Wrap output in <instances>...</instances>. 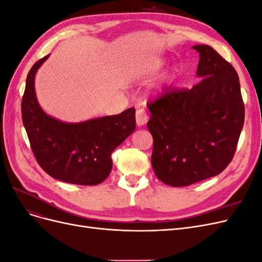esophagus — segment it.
I'll use <instances>...</instances> for the list:
<instances>
[{
	"mask_svg": "<svg viewBox=\"0 0 262 262\" xmlns=\"http://www.w3.org/2000/svg\"><path fill=\"white\" fill-rule=\"evenodd\" d=\"M136 118H137V124L139 126H142L144 125L147 120H148V117H147V114L145 110L143 108H139L137 110V114H136Z\"/></svg>",
	"mask_w": 262,
	"mask_h": 262,
	"instance_id": "esophagus-1",
	"label": "esophagus"
}]
</instances>
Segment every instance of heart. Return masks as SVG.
<instances>
[{
  "label": "heart",
  "instance_id": "heart-1",
  "mask_svg": "<svg viewBox=\"0 0 262 262\" xmlns=\"http://www.w3.org/2000/svg\"><path fill=\"white\" fill-rule=\"evenodd\" d=\"M163 67V62L161 60H152L149 61L147 64H145L143 68H142L141 73H143L144 75H152L156 73L158 70Z\"/></svg>",
  "mask_w": 262,
  "mask_h": 262
}]
</instances>
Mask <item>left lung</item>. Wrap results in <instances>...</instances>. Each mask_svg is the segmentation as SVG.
Returning <instances> with one entry per match:
<instances>
[{"mask_svg": "<svg viewBox=\"0 0 262 262\" xmlns=\"http://www.w3.org/2000/svg\"><path fill=\"white\" fill-rule=\"evenodd\" d=\"M192 48L200 55L201 82L190 90H165L147 104L153 169L171 187L223 171L233 160L245 119L239 78L231 63L210 46Z\"/></svg>", "mask_w": 262, "mask_h": 262, "instance_id": "1", "label": "left lung"}]
</instances>
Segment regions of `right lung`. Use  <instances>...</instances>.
I'll list each match as a JSON object with an SVG mask.
<instances>
[{
  "label": "right lung",
  "instance_id": "1",
  "mask_svg": "<svg viewBox=\"0 0 262 262\" xmlns=\"http://www.w3.org/2000/svg\"><path fill=\"white\" fill-rule=\"evenodd\" d=\"M49 55L30 69L21 99L23 123L31 150L49 176L74 185H98L112 171V153L136 130V108L77 123L48 116L38 104L35 75Z\"/></svg>",
  "mask_w": 262,
  "mask_h": 262
}]
</instances>
